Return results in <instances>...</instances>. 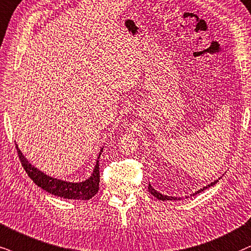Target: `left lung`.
Here are the masks:
<instances>
[{
    "label": "left lung",
    "instance_id": "left-lung-1",
    "mask_svg": "<svg viewBox=\"0 0 251 251\" xmlns=\"http://www.w3.org/2000/svg\"><path fill=\"white\" fill-rule=\"evenodd\" d=\"M217 182H218V179L217 180H214V182H212L211 184H208V185H206V186H204V188L202 189H201V190H198V191L197 192H195L193 193V195H197V193H201V191H204V190H206L207 188H211V186H213L214 184H217ZM148 191L151 193V195H153L154 197H156V198L158 199V201H179L180 198H177V197H171V196H166V195H162V193H160V192H157L156 190L155 189H153V186L151 185V184H149L148 185ZM193 195H191V196H193Z\"/></svg>",
    "mask_w": 251,
    "mask_h": 251
}]
</instances>
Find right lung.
Masks as SVG:
<instances>
[{"instance_id": "add662e5", "label": "right lung", "mask_w": 251, "mask_h": 251, "mask_svg": "<svg viewBox=\"0 0 251 251\" xmlns=\"http://www.w3.org/2000/svg\"><path fill=\"white\" fill-rule=\"evenodd\" d=\"M16 148H17V153L18 156H20L22 166H23L25 171L27 173L28 177L39 188L45 190L46 192L50 193V195L61 197V198L75 199V201H89L98 192V189H100V166H98V158L102 154L103 149H100L91 176L88 179L83 180V182L74 183L46 175V174H44L43 171L37 169L36 167L28 162L26 158L24 157V155L22 154L17 145H16Z\"/></svg>"}]
</instances>
